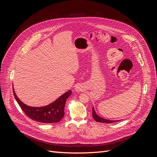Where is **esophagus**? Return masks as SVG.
I'll return each mask as SVG.
<instances>
[{"mask_svg": "<svg viewBox=\"0 0 157 157\" xmlns=\"http://www.w3.org/2000/svg\"><path fill=\"white\" fill-rule=\"evenodd\" d=\"M76 90H77V91H80V90H79V88H78V87L76 88Z\"/></svg>", "mask_w": 157, "mask_h": 157, "instance_id": "esophagus-1", "label": "esophagus"}]
</instances>
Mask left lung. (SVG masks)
Returning <instances> with one entry per match:
<instances>
[{"label": "left lung", "mask_w": 157, "mask_h": 157, "mask_svg": "<svg viewBox=\"0 0 157 157\" xmlns=\"http://www.w3.org/2000/svg\"><path fill=\"white\" fill-rule=\"evenodd\" d=\"M92 117L94 118V119L99 122H103V123H112V122H115L117 121H111V120H107V119H105V118H101L100 117H99L96 111H95L94 107H92Z\"/></svg>", "instance_id": "8db88e82"}]
</instances>
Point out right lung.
Returning a JSON list of instances; mask_svg holds the SVG:
<instances>
[{
	"label": "right lung",
	"mask_w": 157,
	"mask_h": 157,
	"mask_svg": "<svg viewBox=\"0 0 157 157\" xmlns=\"http://www.w3.org/2000/svg\"><path fill=\"white\" fill-rule=\"evenodd\" d=\"M13 93L17 102L23 112L32 120L41 123H55L59 122L64 117L65 104L67 99L72 94V92L69 90L53 103L40 107H30L23 103L16 96L13 88Z\"/></svg>",
	"instance_id": "1"
}]
</instances>
